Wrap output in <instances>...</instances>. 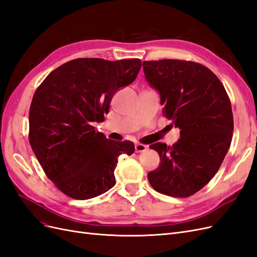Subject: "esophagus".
<instances>
[{
	"mask_svg": "<svg viewBox=\"0 0 257 257\" xmlns=\"http://www.w3.org/2000/svg\"><path fill=\"white\" fill-rule=\"evenodd\" d=\"M147 146L143 145V144H136L135 145V152L136 153H141V152H145L147 150Z\"/></svg>",
	"mask_w": 257,
	"mask_h": 257,
	"instance_id": "esophagus-1",
	"label": "esophagus"
}]
</instances>
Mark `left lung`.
I'll return each instance as SVG.
<instances>
[{"mask_svg":"<svg viewBox=\"0 0 257 257\" xmlns=\"http://www.w3.org/2000/svg\"><path fill=\"white\" fill-rule=\"evenodd\" d=\"M147 81L157 89L163 115L180 128L169 147L157 143L160 166L148 174L152 188L173 197H189L211 180L231 143L230 99L220 79L203 64L184 60L144 61Z\"/></svg>","mask_w":257,"mask_h":257,"instance_id":"obj_1","label":"left lung"}]
</instances>
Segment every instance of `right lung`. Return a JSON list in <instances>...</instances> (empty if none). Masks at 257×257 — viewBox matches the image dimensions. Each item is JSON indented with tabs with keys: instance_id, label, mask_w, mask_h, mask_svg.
Wrapping results in <instances>:
<instances>
[{
	"instance_id": "obj_1",
	"label": "right lung",
	"mask_w": 257,
	"mask_h": 257,
	"mask_svg": "<svg viewBox=\"0 0 257 257\" xmlns=\"http://www.w3.org/2000/svg\"><path fill=\"white\" fill-rule=\"evenodd\" d=\"M139 59L108 61L79 58L54 69L34 93L29 141L44 172L65 195L90 199L115 184L121 154H133L132 142H113L95 131L114 93L133 82Z\"/></svg>"
}]
</instances>
